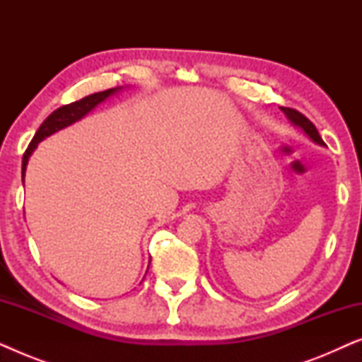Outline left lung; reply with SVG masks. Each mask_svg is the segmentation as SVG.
<instances>
[{
  "label": "left lung",
  "mask_w": 362,
  "mask_h": 362,
  "mask_svg": "<svg viewBox=\"0 0 362 362\" xmlns=\"http://www.w3.org/2000/svg\"><path fill=\"white\" fill-rule=\"evenodd\" d=\"M280 110L285 113V117L288 118V122L291 123V125L296 127V128H300V130L303 132L305 135L308 136L311 141L316 143V145H320V146H325V141L321 140L318 130H316V127L308 120V118H306L305 115H301L300 112L293 110V108L280 107Z\"/></svg>",
  "instance_id": "left-lung-1"
}]
</instances>
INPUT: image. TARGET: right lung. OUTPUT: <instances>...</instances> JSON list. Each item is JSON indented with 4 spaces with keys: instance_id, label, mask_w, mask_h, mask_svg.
<instances>
[{
    "instance_id": "1",
    "label": "right lung",
    "mask_w": 362,
    "mask_h": 362,
    "mask_svg": "<svg viewBox=\"0 0 362 362\" xmlns=\"http://www.w3.org/2000/svg\"><path fill=\"white\" fill-rule=\"evenodd\" d=\"M122 88L123 87H115V88H108V90H103V92L92 93V95L83 97L82 100L69 103V105H64L61 108H57V110H54L51 115H49L46 120L42 122V125L39 127V130L36 132V135H34L33 141L29 143L26 153H24L23 166H21L23 182H24V176H26V166H28L29 156L33 155L39 143H41L42 140H46L47 136L54 135V133H57L59 130H64V128L71 127L72 123L82 120L83 117L88 115V113L93 110V108L100 105L102 102H105L107 98L115 95V93L122 90Z\"/></svg>"
}]
</instances>
